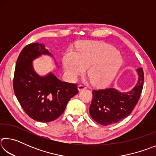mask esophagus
Wrapping results in <instances>:
<instances>
[{"mask_svg": "<svg viewBox=\"0 0 156 156\" xmlns=\"http://www.w3.org/2000/svg\"><path fill=\"white\" fill-rule=\"evenodd\" d=\"M84 89H86V87L84 85H83V84H79V85H78V90L79 91L83 90Z\"/></svg>", "mask_w": 156, "mask_h": 156, "instance_id": "34e87169", "label": "esophagus"}]
</instances>
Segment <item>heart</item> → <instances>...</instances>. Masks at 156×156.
I'll list each match as a JSON object with an SVG mask.
<instances>
[{
	"label": "heart",
	"instance_id": "heart-1",
	"mask_svg": "<svg viewBox=\"0 0 156 156\" xmlns=\"http://www.w3.org/2000/svg\"><path fill=\"white\" fill-rule=\"evenodd\" d=\"M67 78L74 80L87 68L92 83L105 85L110 83L121 67L122 59L118 50L109 44L85 42L78 52L68 51L62 58Z\"/></svg>",
	"mask_w": 156,
	"mask_h": 156
}]
</instances>
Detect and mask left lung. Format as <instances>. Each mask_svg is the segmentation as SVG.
<instances>
[{"label":"left lung","instance_id":"8db88e82","mask_svg":"<svg viewBox=\"0 0 156 156\" xmlns=\"http://www.w3.org/2000/svg\"><path fill=\"white\" fill-rule=\"evenodd\" d=\"M136 72L138 81L130 91L121 92L114 88L93 91L89 113L96 122L107 126L119 122L130 115L138 103L144 84L142 68H138Z\"/></svg>","mask_w":156,"mask_h":156}]
</instances>
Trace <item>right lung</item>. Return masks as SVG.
Listing matches in <instances>:
<instances>
[{
	"label": "right lung",
	"mask_w": 156,
	"mask_h": 156,
	"mask_svg": "<svg viewBox=\"0 0 156 156\" xmlns=\"http://www.w3.org/2000/svg\"><path fill=\"white\" fill-rule=\"evenodd\" d=\"M42 55L55 60L44 44L31 43L23 49L16 64L14 90L21 107L30 118L48 122L62 114L69 100L78 91L76 84L60 80L52 72L39 75L33 62ZM55 64L57 65L56 60Z\"/></svg>",
	"instance_id": "right-lung-1"
}]
</instances>
